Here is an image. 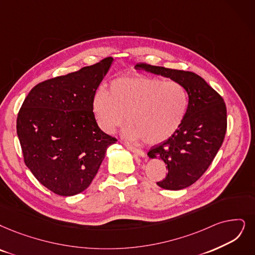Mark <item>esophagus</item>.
Segmentation results:
<instances>
[{
    "label": "esophagus",
    "mask_w": 255,
    "mask_h": 255,
    "mask_svg": "<svg viewBox=\"0 0 255 255\" xmlns=\"http://www.w3.org/2000/svg\"><path fill=\"white\" fill-rule=\"evenodd\" d=\"M126 147H127L128 150H130L131 152H134V154H136L137 156H140V157H143V156H144V152L142 151L141 149H138V148H136V147H134V146H131V145H129V144H126Z\"/></svg>",
    "instance_id": "1"
}]
</instances>
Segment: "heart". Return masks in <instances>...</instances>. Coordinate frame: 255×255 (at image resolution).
I'll use <instances>...</instances> for the list:
<instances>
[{
  "mask_svg": "<svg viewBox=\"0 0 255 255\" xmlns=\"http://www.w3.org/2000/svg\"><path fill=\"white\" fill-rule=\"evenodd\" d=\"M188 107L185 88L175 80L145 75L121 76L98 91L92 99V112L98 128L113 134L125 119L124 134L128 140L158 144L174 135L184 120Z\"/></svg>",
  "mask_w": 255,
  "mask_h": 255,
  "instance_id": "b5f03b06",
  "label": "heart"
}]
</instances>
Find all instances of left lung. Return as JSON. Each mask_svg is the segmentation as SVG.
Instances as JSON below:
<instances>
[{"label":"left lung","instance_id":"left-lung-1","mask_svg":"<svg viewBox=\"0 0 255 255\" xmlns=\"http://www.w3.org/2000/svg\"><path fill=\"white\" fill-rule=\"evenodd\" d=\"M144 70L180 83L188 95V107L176 133L147 152L167 165L166 177L157 182L161 188L180 190L193 184L211 164L225 138L227 111L223 98L201 76L188 71L137 64Z\"/></svg>","mask_w":255,"mask_h":255}]
</instances>
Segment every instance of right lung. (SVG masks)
I'll return each instance as SVG.
<instances>
[{
	"label": "right lung",
	"instance_id": "1",
	"mask_svg": "<svg viewBox=\"0 0 255 255\" xmlns=\"http://www.w3.org/2000/svg\"><path fill=\"white\" fill-rule=\"evenodd\" d=\"M114 62L107 57L43 81L30 91L16 120L24 161L37 181L70 197L89 187L116 138L95 121L92 99Z\"/></svg>",
	"mask_w": 255,
	"mask_h": 255
}]
</instances>
